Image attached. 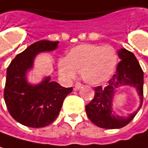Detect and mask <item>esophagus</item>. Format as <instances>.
Instances as JSON below:
<instances>
[{"instance_id":"obj_1","label":"esophagus","mask_w":148,"mask_h":148,"mask_svg":"<svg viewBox=\"0 0 148 148\" xmlns=\"http://www.w3.org/2000/svg\"><path fill=\"white\" fill-rule=\"evenodd\" d=\"M81 87H82V84L81 83H79V82H76L75 83V85H74V89L75 90H79Z\"/></svg>"}]
</instances>
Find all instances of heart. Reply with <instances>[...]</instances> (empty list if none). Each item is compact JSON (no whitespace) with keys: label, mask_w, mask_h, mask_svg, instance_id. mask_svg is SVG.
Masks as SVG:
<instances>
[{"label":"heart","mask_w":148,"mask_h":148,"mask_svg":"<svg viewBox=\"0 0 148 148\" xmlns=\"http://www.w3.org/2000/svg\"><path fill=\"white\" fill-rule=\"evenodd\" d=\"M117 60V52L109 45L82 44L72 48L64 60L59 61L58 73L62 79L70 80L79 71L85 82L98 85L112 76Z\"/></svg>","instance_id":"heart-1"}]
</instances>
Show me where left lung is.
Instances as JSON below:
<instances>
[{
	"label": "left lung",
	"instance_id": "left-lung-1",
	"mask_svg": "<svg viewBox=\"0 0 148 148\" xmlns=\"http://www.w3.org/2000/svg\"><path fill=\"white\" fill-rule=\"evenodd\" d=\"M118 54L121 61L117 66L116 72L105 87H95V96L86 106L90 120L103 129H119L127 125L140 110L143 101V71L138 61L132 52L124 48L119 50ZM125 84L136 88L141 99L140 107L128 117L114 114L112 108L116 89Z\"/></svg>",
	"mask_w": 148,
	"mask_h": 148
}]
</instances>
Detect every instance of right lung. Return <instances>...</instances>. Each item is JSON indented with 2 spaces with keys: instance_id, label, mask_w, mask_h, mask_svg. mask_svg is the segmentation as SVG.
<instances>
[{
  "instance_id": "1",
  "label": "right lung",
  "mask_w": 148,
  "mask_h": 148,
  "mask_svg": "<svg viewBox=\"0 0 148 148\" xmlns=\"http://www.w3.org/2000/svg\"><path fill=\"white\" fill-rule=\"evenodd\" d=\"M59 41L40 40L18 54L7 70L4 99L11 116L18 123L32 128L45 127L58 116L65 97L73 87L65 88L47 77L39 85L26 80V74L33 67L35 56L55 50Z\"/></svg>"
}]
</instances>
